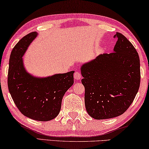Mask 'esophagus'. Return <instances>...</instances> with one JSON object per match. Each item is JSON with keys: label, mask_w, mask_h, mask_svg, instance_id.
<instances>
[{"label": "esophagus", "mask_w": 149, "mask_h": 149, "mask_svg": "<svg viewBox=\"0 0 149 149\" xmlns=\"http://www.w3.org/2000/svg\"><path fill=\"white\" fill-rule=\"evenodd\" d=\"M74 77L76 80H80L81 79V74L79 72H75L74 74Z\"/></svg>", "instance_id": "esophagus-1"}]
</instances>
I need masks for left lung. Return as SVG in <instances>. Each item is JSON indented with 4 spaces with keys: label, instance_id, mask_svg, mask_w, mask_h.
Listing matches in <instances>:
<instances>
[{
    "label": "left lung",
    "instance_id": "8db88e82",
    "mask_svg": "<svg viewBox=\"0 0 149 149\" xmlns=\"http://www.w3.org/2000/svg\"><path fill=\"white\" fill-rule=\"evenodd\" d=\"M113 52L100 54L81 67L85 88L84 103L97 120L123 114L133 102L141 82L140 60L131 42L121 33Z\"/></svg>",
    "mask_w": 149,
    "mask_h": 149
}]
</instances>
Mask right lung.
I'll use <instances>...</instances> for the list:
<instances>
[{
	"mask_svg": "<svg viewBox=\"0 0 149 149\" xmlns=\"http://www.w3.org/2000/svg\"><path fill=\"white\" fill-rule=\"evenodd\" d=\"M37 35L36 32L29 34L13 48L9 59L8 86L22 114L35 120L49 121L60 113L63 96L74 83V71L42 78L27 72L22 56Z\"/></svg>",
	"mask_w": 149,
	"mask_h": 149,
	"instance_id": "right-lung-1",
	"label": "right lung"
}]
</instances>
